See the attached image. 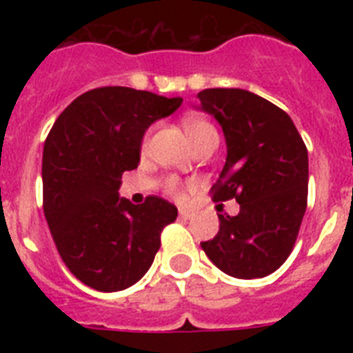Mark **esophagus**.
<instances>
[{
  "label": "esophagus",
  "mask_w": 353,
  "mask_h": 353,
  "mask_svg": "<svg viewBox=\"0 0 353 353\" xmlns=\"http://www.w3.org/2000/svg\"><path fill=\"white\" fill-rule=\"evenodd\" d=\"M179 218H183V220H192L194 218V212H190V210H179Z\"/></svg>",
  "instance_id": "esophagus-1"
}]
</instances>
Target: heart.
Returning a JSON list of instances; mask_svg holds the SVG:
<instances>
[{
  "instance_id": "heart-1",
  "label": "heart",
  "mask_w": 353,
  "mask_h": 353,
  "mask_svg": "<svg viewBox=\"0 0 353 353\" xmlns=\"http://www.w3.org/2000/svg\"><path fill=\"white\" fill-rule=\"evenodd\" d=\"M183 128H185V132H187L188 139L192 141V144L203 137L207 132L214 130V128L210 126L209 122L201 121V119H185V121H183ZM166 188H168V192L174 194V196H177V198L181 196V185H179L176 179H170V181H168V185H166Z\"/></svg>"
}]
</instances>
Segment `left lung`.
<instances>
[{
	"label": "left lung",
	"instance_id": "1",
	"mask_svg": "<svg viewBox=\"0 0 353 353\" xmlns=\"http://www.w3.org/2000/svg\"><path fill=\"white\" fill-rule=\"evenodd\" d=\"M198 99L227 144L214 201L240 203L236 216L218 214L220 231L201 247L229 276L262 279L290 256L306 212V144L288 113L251 91L214 88Z\"/></svg>",
	"mask_w": 353,
	"mask_h": 353
}]
</instances>
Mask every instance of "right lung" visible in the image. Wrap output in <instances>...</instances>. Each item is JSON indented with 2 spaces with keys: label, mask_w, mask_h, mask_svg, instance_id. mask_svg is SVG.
<instances>
[{
  "label": "right lung",
  "mask_w": 353,
  "mask_h": 353,
  "mask_svg": "<svg viewBox=\"0 0 353 353\" xmlns=\"http://www.w3.org/2000/svg\"><path fill=\"white\" fill-rule=\"evenodd\" d=\"M150 91L110 85L69 104L43 144V214L69 271L97 291H122L143 279L161 231L177 218L166 199L133 205L121 177L137 168L144 133L181 106Z\"/></svg>",
  "instance_id": "obj_1"
}]
</instances>
